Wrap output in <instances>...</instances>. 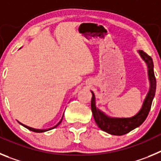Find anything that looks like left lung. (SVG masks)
Listing matches in <instances>:
<instances>
[{"instance_id": "1", "label": "left lung", "mask_w": 161, "mask_h": 161, "mask_svg": "<svg viewBox=\"0 0 161 161\" xmlns=\"http://www.w3.org/2000/svg\"><path fill=\"white\" fill-rule=\"evenodd\" d=\"M139 54L142 56L144 61L147 64L148 67V76L150 80L151 88L147 97L143 102V107L140 111L132 118L129 119H111L104 114L95 106V97L93 93L92 100H91V109L93 112V118L97 126L104 131L107 132L114 136H123L125 134L128 133L130 130L139 126L147 119L149 111L151 109L153 100L156 93V80L154 74V64H153V59L149 56L146 52L143 51H139Z\"/></svg>"}]
</instances>
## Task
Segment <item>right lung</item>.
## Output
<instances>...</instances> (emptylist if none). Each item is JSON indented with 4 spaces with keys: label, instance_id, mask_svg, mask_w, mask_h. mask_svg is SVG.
Masks as SVG:
<instances>
[{
    "label": "right lung",
    "instance_id": "1",
    "mask_svg": "<svg viewBox=\"0 0 161 161\" xmlns=\"http://www.w3.org/2000/svg\"><path fill=\"white\" fill-rule=\"evenodd\" d=\"M62 119H61V121H62ZM61 121H60V122H59V123H58L57 125H56V126H54L53 128H55V127H56V126H57L58 125H59V123H61ZM21 124H22V123H21ZM22 126H25V128H27L28 130H31V131L37 132V133H41V132H44V131H47V130H51V129H48V130H37V129H34V128H31V127H29V126H25V125H23V124H22ZM53 128H52V129H53Z\"/></svg>",
    "mask_w": 161,
    "mask_h": 161
}]
</instances>
